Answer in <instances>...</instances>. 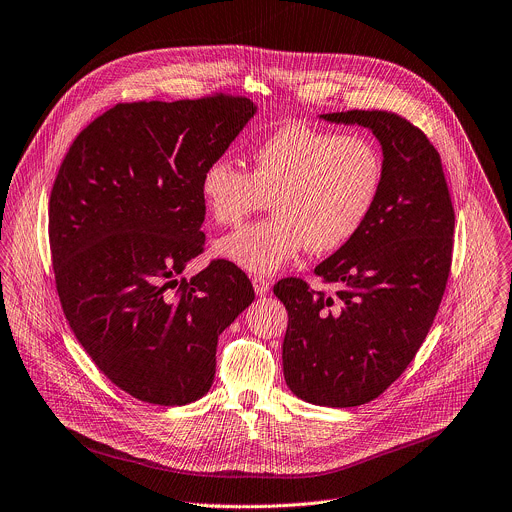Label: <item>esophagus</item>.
Segmentation results:
<instances>
[{
  "label": "esophagus",
  "instance_id": "34e87169",
  "mask_svg": "<svg viewBox=\"0 0 512 512\" xmlns=\"http://www.w3.org/2000/svg\"><path fill=\"white\" fill-rule=\"evenodd\" d=\"M253 289L257 296H265L269 291V281L265 277H253Z\"/></svg>",
  "mask_w": 512,
  "mask_h": 512
}]
</instances>
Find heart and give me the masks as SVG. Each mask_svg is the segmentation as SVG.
Here are the masks:
<instances>
[{
  "label": "heart",
  "mask_w": 512,
  "mask_h": 512,
  "mask_svg": "<svg viewBox=\"0 0 512 512\" xmlns=\"http://www.w3.org/2000/svg\"><path fill=\"white\" fill-rule=\"evenodd\" d=\"M251 172L229 158L206 164L200 196L218 227H235L271 202L269 221L216 243V253L249 273H273L304 249L330 253L350 243L379 200L383 158L360 135L287 123L251 150Z\"/></svg>",
  "instance_id": "b5f03b06"
}]
</instances>
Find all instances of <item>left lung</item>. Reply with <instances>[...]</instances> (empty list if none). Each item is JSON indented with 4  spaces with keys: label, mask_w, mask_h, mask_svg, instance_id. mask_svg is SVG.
<instances>
[{
    "label": "left lung",
    "mask_w": 512,
    "mask_h": 512,
    "mask_svg": "<svg viewBox=\"0 0 512 512\" xmlns=\"http://www.w3.org/2000/svg\"><path fill=\"white\" fill-rule=\"evenodd\" d=\"M373 131L383 148V186L360 233L314 273L334 296L298 277L275 283L287 310L283 377L291 393L324 407L377 399L423 344L446 291L454 206L442 160L427 135L389 111L320 115Z\"/></svg>",
    "instance_id": "1"
}]
</instances>
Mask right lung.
Returning <instances> with one entry per match:
<instances>
[{
	"label": "right lung",
	"mask_w": 512,
	"mask_h": 512,
	"mask_svg": "<svg viewBox=\"0 0 512 512\" xmlns=\"http://www.w3.org/2000/svg\"><path fill=\"white\" fill-rule=\"evenodd\" d=\"M255 113L253 101L223 93L119 103L60 164L48 206L58 298L99 371L139 401L206 395L218 336L255 300L225 259L180 277L204 249L202 170Z\"/></svg>",
	"instance_id": "obj_1"
}]
</instances>
